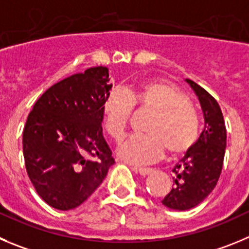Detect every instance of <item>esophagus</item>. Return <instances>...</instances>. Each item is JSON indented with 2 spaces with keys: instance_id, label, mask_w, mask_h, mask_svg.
<instances>
[{
  "instance_id": "1",
  "label": "esophagus",
  "mask_w": 249,
  "mask_h": 249,
  "mask_svg": "<svg viewBox=\"0 0 249 249\" xmlns=\"http://www.w3.org/2000/svg\"><path fill=\"white\" fill-rule=\"evenodd\" d=\"M132 169L135 172H139V173L141 174V176H148V174H151L153 172L152 168H147V167H138V166H134L132 167Z\"/></svg>"
}]
</instances>
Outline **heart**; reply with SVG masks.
<instances>
[{
	"label": "heart",
	"instance_id": "heart-1",
	"mask_svg": "<svg viewBox=\"0 0 249 249\" xmlns=\"http://www.w3.org/2000/svg\"><path fill=\"white\" fill-rule=\"evenodd\" d=\"M132 103L152 111L146 135H134L118 147L120 159L130 163H150L161 159L164 148L179 156L193 147L199 135V118L188 98L166 81H147L129 92L111 90L103 102L104 127L115 140L124 136Z\"/></svg>",
	"mask_w": 249,
	"mask_h": 249
}]
</instances>
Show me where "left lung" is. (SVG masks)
Returning <instances> with one entry per match:
<instances>
[{"label": "left lung", "mask_w": 249, "mask_h": 249, "mask_svg": "<svg viewBox=\"0 0 249 249\" xmlns=\"http://www.w3.org/2000/svg\"><path fill=\"white\" fill-rule=\"evenodd\" d=\"M185 82L200 102L205 124L198 141L173 168V188L162 200L166 208L179 211L195 208L213 192L221 174L226 150V127L220 106L194 81L187 78Z\"/></svg>", "instance_id": "left-lung-1"}]
</instances>
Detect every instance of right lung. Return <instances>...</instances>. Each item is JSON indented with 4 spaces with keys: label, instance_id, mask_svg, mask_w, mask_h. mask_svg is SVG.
<instances>
[{
    "label": "right lung",
    "instance_id": "right-lung-1",
    "mask_svg": "<svg viewBox=\"0 0 249 249\" xmlns=\"http://www.w3.org/2000/svg\"><path fill=\"white\" fill-rule=\"evenodd\" d=\"M111 87L107 67H90L51 86L28 115L25 168L51 208L66 211L80 206L115 163L102 129L103 102Z\"/></svg>",
    "mask_w": 249,
    "mask_h": 249
}]
</instances>
